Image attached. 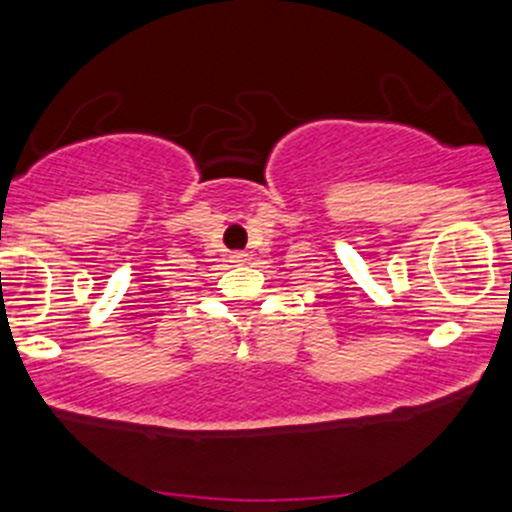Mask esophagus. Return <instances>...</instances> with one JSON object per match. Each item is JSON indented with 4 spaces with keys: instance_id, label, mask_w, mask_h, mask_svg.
<instances>
[{
    "instance_id": "34e87169",
    "label": "esophagus",
    "mask_w": 512,
    "mask_h": 512,
    "mask_svg": "<svg viewBox=\"0 0 512 512\" xmlns=\"http://www.w3.org/2000/svg\"><path fill=\"white\" fill-rule=\"evenodd\" d=\"M230 260L232 262H245L247 260V252H232Z\"/></svg>"
}]
</instances>
